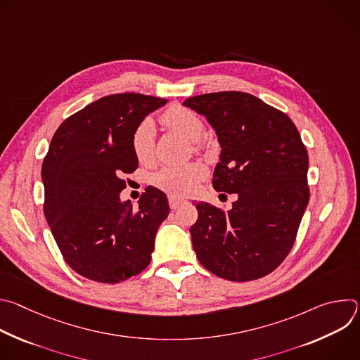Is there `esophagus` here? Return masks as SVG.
I'll return each mask as SVG.
<instances>
[{
	"mask_svg": "<svg viewBox=\"0 0 360 360\" xmlns=\"http://www.w3.org/2000/svg\"><path fill=\"white\" fill-rule=\"evenodd\" d=\"M168 200H169V207H171V210H178L179 207H182V205H185V203H186V200H185V199H181V198H176V196H169V198H168Z\"/></svg>",
	"mask_w": 360,
	"mask_h": 360,
	"instance_id": "esophagus-1",
	"label": "esophagus"
}]
</instances>
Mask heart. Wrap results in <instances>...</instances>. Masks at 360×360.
Instances as JSON below:
<instances>
[{
	"label": "heart",
	"instance_id": "heart-1",
	"mask_svg": "<svg viewBox=\"0 0 360 360\" xmlns=\"http://www.w3.org/2000/svg\"><path fill=\"white\" fill-rule=\"evenodd\" d=\"M162 122L188 138L198 141L203 134V122L196 112L182 105H172L162 114ZM132 150L141 164H149L155 153V125L150 120L142 121L132 134ZM205 168L192 162L186 165H167L153 176V184L174 196L191 193L203 178Z\"/></svg>",
	"mask_w": 360,
	"mask_h": 360
}]
</instances>
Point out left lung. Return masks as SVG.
Wrapping results in <instances>:
<instances>
[{
  "instance_id": "left-lung-1",
  "label": "left lung",
  "mask_w": 360,
  "mask_h": 360,
  "mask_svg": "<svg viewBox=\"0 0 360 360\" xmlns=\"http://www.w3.org/2000/svg\"><path fill=\"white\" fill-rule=\"evenodd\" d=\"M203 115L221 145L212 185L236 193L224 212L196 203L192 246L202 266L246 282L276 269L289 253L309 202V158L290 118L246 92L224 91L184 101Z\"/></svg>"
}]
</instances>
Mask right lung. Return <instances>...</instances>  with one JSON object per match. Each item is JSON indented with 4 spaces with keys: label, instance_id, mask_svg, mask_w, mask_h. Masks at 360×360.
<instances>
[{
    "label": "right lung",
    "instance_id": "right-lung-1",
    "mask_svg": "<svg viewBox=\"0 0 360 360\" xmlns=\"http://www.w3.org/2000/svg\"><path fill=\"white\" fill-rule=\"evenodd\" d=\"M168 99L142 94L99 98L67 118L42 162L45 219L65 262L81 276L118 283L150 262L165 193L148 186L134 208L122 176L138 168L132 134Z\"/></svg>",
    "mask_w": 360,
    "mask_h": 360
}]
</instances>
